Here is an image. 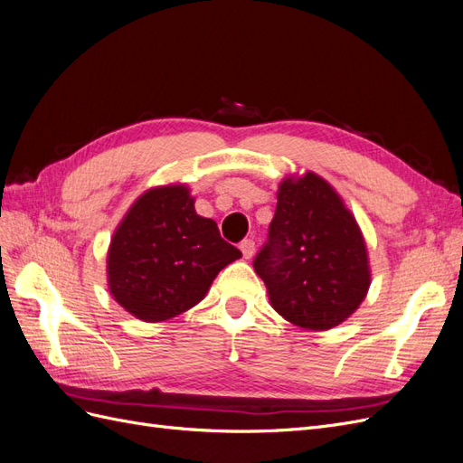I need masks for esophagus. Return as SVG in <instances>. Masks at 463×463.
<instances>
[{"label": "esophagus", "instance_id": "esophagus-1", "mask_svg": "<svg viewBox=\"0 0 463 463\" xmlns=\"http://www.w3.org/2000/svg\"><path fill=\"white\" fill-rule=\"evenodd\" d=\"M240 249H241V253H243L245 259H250L255 255V241L253 240H243L240 243Z\"/></svg>", "mask_w": 463, "mask_h": 463}]
</instances>
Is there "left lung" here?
Wrapping results in <instances>:
<instances>
[{"label":"left lung","instance_id":"1","mask_svg":"<svg viewBox=\"0 0 463 463\" xmlns=\"http://www.w3.org/2000/svg\"><path fill=\"white\" fill-rule=\"evenodd\" d=\"M253 266L274 311L307 330L338 326L371 286L367 247L354 214L313 172L279 184L269 241Z\"/></svg>","mask_w":463,"mask_h":463}]
</instances>
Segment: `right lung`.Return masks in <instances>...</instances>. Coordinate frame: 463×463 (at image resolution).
<instances>
[{
  "mask_svg": "<svg viewBox=\"0 0 463 463\" xmlns=\"http://www.w3.org/2000/svg\"><path fill=\"white\" fill-rule=\"evenodd\" d=\"M241 257L214 220L194 213L185 185L148 189L111 237L108 286L145 322L170 320L197 305L222 269Z\"/></svg>",
  "mask_w": 463,
  "mask_h": 463,
  "instance_id": "1",
  "label": "right lung"
}]
</instances>
